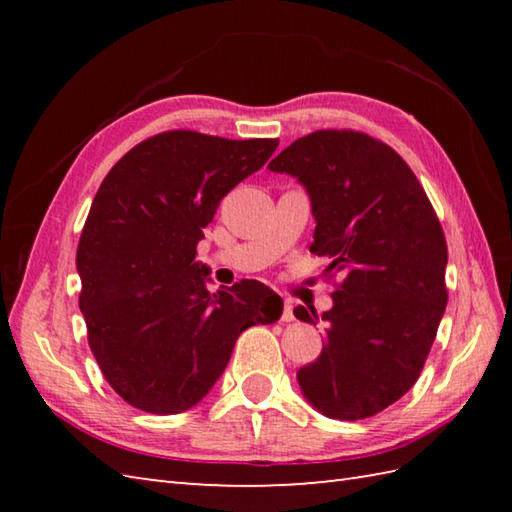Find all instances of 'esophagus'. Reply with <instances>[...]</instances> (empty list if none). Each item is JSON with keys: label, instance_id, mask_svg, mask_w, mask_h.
<instances>
[{"label": "esophagus", "instance_id": "esophagus-1", "mask_svg": "<svg viewBox=\"0 0 512 512\" xmlns=\"http://www.w3.org/2000/svg\"><path fill=\"white\" fill-rule=\"evenodd\" d=\"M281 321H284V323L295 321V308H292L290 301L284 303V310H281Z\"/></svg>", "mask_w": 512, "mask_h": 512}]
</instances>
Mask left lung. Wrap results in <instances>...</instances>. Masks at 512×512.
I'll list each match as a JSON object with an SVG mask.
<instances>
[{
  "mask_svg": "<svg viewBox=\"0 0 512 512\" xmlns=\"http://www.w3.org/2000/svg\"><path fill=\"white\" fill-rule=\"evenodd\" d=\"M306 187L317 220L310 253L343 279L323 312L325 345L301 367L303 396L323 416L363 420L416 383L447 308V239L416 173L354 129H319L270 160ZM314 323V308H295Z\"/></svg>",
  "mask_w": 512,
  "mask_h": 512,
  "instance_id": "1",
  "label": "left lung"
}]
</instances>
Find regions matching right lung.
Instances as JSON below:
<instances>
[{
    "instance_id": "obj_1",
    "label": "right lung",
    "mask_w": 512,
    "mask_h": 512,
    "mask_svg": "<svg viewBox=\"0 0 512 512\" xmlns=\"http://www.w3.org/2000/svg\"><path fill=\"white\" fill-rule=\"evenodd\" d=\"M277 145L173 129L129 149L96 191L76 248L79 308L105 380L132 407L169 416L198 405L237 336L281 317L284 301L262 281L211 295L195 262L217 204Z\"/></svg>"
}]
</instances>
